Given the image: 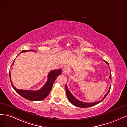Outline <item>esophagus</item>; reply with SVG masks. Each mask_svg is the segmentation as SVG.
Returning <instances> with one entry per match:
<instances>
[{
	"instance_id": "obj_1",
	"label": "esophagus",
	"mask_w": 127,
	"mask_h": 127,
	"mask_svg": "<svg viewBox=\"0 0 127 127\" xmlns=\"http://www.w3.org/2000/svg\"><path fill=\"white\" fill-rule=\"evenodd\" d=\"M68 71H69V68H68V67H65L63 68V73L64 74L67 73Z\"/></svg>"
}]
</instances>
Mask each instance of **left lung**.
<instances>
[{
	"label": "left lung",
	"mask_w": 127,
	"mask_h": 127,
	"mask_svg": "<svg viewBox=\"0 0 127 127\" xmlns=\"http://www.w3.org/2000/svg\"><path fill=\"white\" fill-rule=\"evenodd\" d=\"M104 61L108 65V62H107L106 61ZM109 78L111 80V74L110 75ZM110 89H111V86L110 87V88H109V90H108V91L107 92V93L105 94V95H104V97L103 98V99L102 100H100L99 101H98V102H94V103H85V102H81V101H80L78 99H77V98H75L73 96V95H72V94L71 93V92L69 91V90H68L66 85L65 86V90H66V95H67V98H68V100L70 101V102L73 105H74L75 106L79 107H82V108L91 107V106H93L94 105H95L98 104V103H99L100 102H102V101L104 100V99H105V98L106 97V96L107 95V94H108V93H109L110 90Z\"/></svg>",
	"instance_id": "left-lung-1"
}]
</instances>
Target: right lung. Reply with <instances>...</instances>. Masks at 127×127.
Returning <instances> with one entry per match:
<instances>
[{
	"instance_id": "1",
	"label": "right lung",
	"mask_w": 127,
	"mask_h": 127,
	"mask_svg": "<svg viewBox=\"0 0 127 127\" xmlns=\"http://www.w3.org/2000/svg\"><path fill=\"white\" fill-rule=\"evenodd\" d=\"M29 51H34L33 50H22L21 52H26ZM35 52V51H34ZM14 61L12 64V65L14 64ZM62 73V70L61 69L59 70H55L50 71L48 74V80L45 85L42 87L37 91H33V90H22V89H18L16 88L14 86L13 83L11 81V78H10V72L9 71V78L11 82L12 86L13 87V89L15 90V91L23 97L24 98L28 100L31 101H39L44 99L47 96L51 90L54 81L57 78V77Z\"/></svg>"
}]
</instances>
